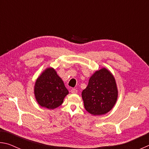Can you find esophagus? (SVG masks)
I'll return each instance as SVG.
<instances>
[{"instance_id": "esophagus-1", "label": "esophagus", "mask_w": 149, "mask_h": 149, "mask_svg": "<svg viewBox=\"0 0 149 149\" xmlns=\"http://www.w3.org/2000/svg\"><path fill=\"white\" fill-rule=\"evenodd\" d=\"M70 92H71V93H72V94H75V93H77V90H76L75 89H72L71 91H70Z\"/></svg>"}]
</instances>
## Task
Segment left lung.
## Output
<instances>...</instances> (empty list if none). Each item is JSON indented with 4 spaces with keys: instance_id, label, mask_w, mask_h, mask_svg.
I'll use <instances>...</instances> for the list:
<instances>
[{
    "instance_id": "left-lung-1",
    "label": "left lung",
    "mask_w": 149,
    "mask_h": 149,
    "mask_svg": "<svg viewBox=\"0 0 149 149\" xmlns=\"http://www.w3.org/2000/svg\"><path fill=\"white\" fill-rule=\"evenodd\" d=\"M81 96L85 110L91 114H107L114 107L118 97L114 75L105 68L96 71L91 76Z\"/></svg>"
}]
</instances>
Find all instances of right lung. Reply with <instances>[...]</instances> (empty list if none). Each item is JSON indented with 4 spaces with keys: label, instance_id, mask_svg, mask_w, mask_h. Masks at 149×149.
<instances>
[{
    "label": "right lung",
    "instance_id": "1",
    "mask_svg": "<svg viewBox=\"0 0 149 149\" xmlns=\"http://www.w3.org/2000/svg\"><path fill=\"white\" fill-rule=\"evenodd\" d=\"M69 92L53 68H48L35 81L34 95L41 107L53 110L62 104Z\"/></svg>",
    "mask_w": 149,
    "mask_h": 149
}]
</instances>
